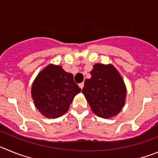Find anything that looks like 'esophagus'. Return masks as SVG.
Masks as SVG:
<instances>
[{"label": "esophagus", "instance_id": "obj_1", "mask_svg": "<svg viewBox=\"0 0 158 158\" xmlns=\"http://www.w3.org/2000/svg\"><path fill=\"white\" fill-rule=\"evenodd\" d=\"M79 87L81 88V89H83L84 88V83H81V84H79Z\"/></svg>", "mask_w": 158, "mask_h": 158}]
</instances>
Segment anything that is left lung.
<instances>
[{"instance_id": "left-lung-1", "label": "left lung", "mask_w": 158, "mask_h": 158, "mask_svg": "<svg viewBox=\"0 0 158 158\" xmlns=\"http://www.w3.org/2000/svg\"><path fill=\"white\" fill-rule=\"evenodd\" d=\"M86 79L82 93L97 116L109 118L120 112L125 104L127 88L114 65L96 63Z\"/></svg>"}]
</instances>
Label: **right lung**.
Masks as SVG:
<instances>
[{
	"instance_id": "obj_1",
	"label": "right lung",
	"mask_w": 158,
	"mask_h": 158,
	"mask_svg": "<svg viewBox=\"0 0 158 158\" xmlns=\"http://www.w3.org/2000/svg\"><path fill=\"white\" fill-rule=\"evenodd\" d=\"M81 89L74 82L72 73L60 65L50 64L37 75L31 86L35 106L47 118L62 116Z\"/></svg>"
}]
</instances>
